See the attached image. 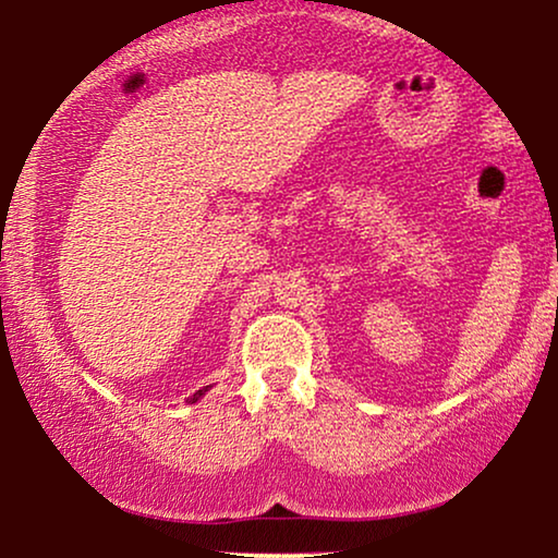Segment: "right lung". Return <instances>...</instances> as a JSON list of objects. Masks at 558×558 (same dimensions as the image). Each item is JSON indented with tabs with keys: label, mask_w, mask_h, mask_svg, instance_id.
Wrapping results in <instances>:
<instances>
[{
	"label": "right lung",
	"mask_w": 558,
	"mask_h": 558,
	"mask_svg": "<svg viewBox=\"0 0 558 558\" xmlns=\"http://www.w3.org/2000/svg\"><path fill=\"white\" fill-rule=\"evenodd\" d=\"M209 388H211V385H206V388H202V390H196V393L189 398V403H196V401H198V398H202V396H204V393H206V390H209Z\"/></svg>",
	"instance_id": "right-lung-1"
}]
</instances>
